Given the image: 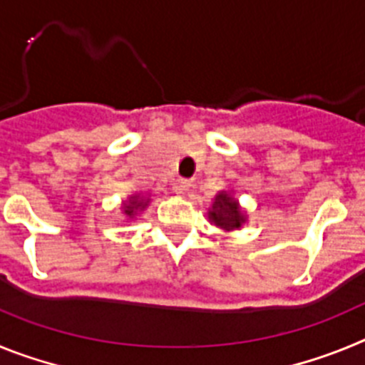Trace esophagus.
Returning a JSON list of instances; mask_svg holds the SVG:
<instances>
[{
  "label": "esophagus",
  "mask_w": 365,
  "mask_h": 365,
  "mask_svg": "<svg viewBox=\"0 0 365 365\" xmlns=\"http://www.w3.org/2000/svg\"><path fill=\"white\" fill-rule=\"evenodd\" d=\"M188 190H190V180L177 179L175 182H173V192L179 193V195H185V193H188Z\"/></svg>",
  "instance_id": "esophagus-1"
}]
</instances>
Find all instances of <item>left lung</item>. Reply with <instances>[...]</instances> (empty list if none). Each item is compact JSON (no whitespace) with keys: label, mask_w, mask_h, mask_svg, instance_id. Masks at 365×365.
Listing matches in <instances>:
<instances>
[{"label":"left lung","mask_w":365,"mask_h":365,"mask_svg":"<svg viewBox=\"0 0 365 365\" xmlns=\"http://www.w3.org/2000/svg\"><path fill=\"white\" fill-rule=\"evenodd\" d=\"M208 221L225 232L240 230L248 221L247 212L241 208L240 201L232 190H221L214 197V202L208 208Z\"/></svg>","instance_id":"obj_1"}]
</instances>
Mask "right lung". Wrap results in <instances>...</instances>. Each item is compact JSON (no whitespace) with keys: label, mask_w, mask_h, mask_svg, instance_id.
<instances>
[{"label":"right lung","mask_w":365,"mask_h":365,"mask_svg":"<svg viewBox=\"0 0 365 365\" xmlns=\"http://www.w3.org/2000/svg\"><path fill=\"white\" fill-rule=\"evenodd\" d=\"M150 195H143V193H131L130 197L122 201L120 210L124 214L125 221H133L138 214H143L150 205Z\"/></svg>","instance_id":"add662e5"}]
</instances>
